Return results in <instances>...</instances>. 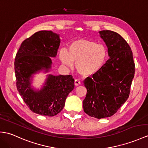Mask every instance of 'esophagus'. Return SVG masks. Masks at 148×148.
I'll return each instance as SVG.
<instances>
[{
  "label": "esophagus",
  "mask_w": 148,
  "mask_h": 148,
  "mask_svg": "<svg viewBox=\"0 0 148 148\" xmlns=\"http://www.w3.org/2000/svg\"><path fill=\"white\" fill-rule=\"evenodd\" d=\"M81 84V82L77 80V79H75L74 81V85L75 86H79Z\"/></svg>",
  "instance_id": "obj_1"
}]
</instances>
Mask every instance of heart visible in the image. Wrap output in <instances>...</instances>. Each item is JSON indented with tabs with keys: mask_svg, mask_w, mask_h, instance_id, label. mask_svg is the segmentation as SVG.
<instances>
[{
	"mask_svg": "<svg viewBox=\"0 0 148 148\" xmlns=\"http://www.w3.org/2000/svg\"><path fill=\"white\" fill-rule=\"evenodd\" d=\"M60 58L66 66L72 67L76 62L77 71L83 76L97 74L105 62L107 51L105 48L92 41L79 39L72 43L69 51H60Z\"/></svg>",
	"mask_w": 148,
	"mask_h": 148,
	"instance_id": "b5f03b06",
	"label": "heart"
}]
</instances>
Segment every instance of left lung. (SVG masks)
<instances>
[{
  "instance_id": "1",
  "label": "left lung",
  "mask_w": 148,
  "mask_h": 148,
  "mask_svg": "<svg viewBox=\"0 0 148 148\" xmlns=\"http://www.w3.org/2000/svg\"><path fill=\"white\" fill-rule=\"evenodd\" d=\"M108 47L109 59L92 78L85 80L87 93L83 109L89 116L98 119L114 115L129 97L135 73L131 49L117 33L99 32Z\"/></svg>"
}]
</instances>
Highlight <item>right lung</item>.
<instances>
[{
  "mask_svg": "<svg viewBox=\"0 0 148 148\" xmlns=\"http://www.w3.org/2000/svg\"><path fill=\"white\" fill-rule=\"evenodd\" d=\"M59 36L51 31H40L25 40L16 53L14 70L16 87L26 105L33 112L53 116L63 109L69 92L74 88L71 75H49L42 90L31 88L32 74L51 67L50 57H56L60 45Z\"/></svg>",
  "mask_w": 148,
  "mask_h": 148,
  "instance_id": "obj_1",
  "label": "right lung"
}]
</instances>
